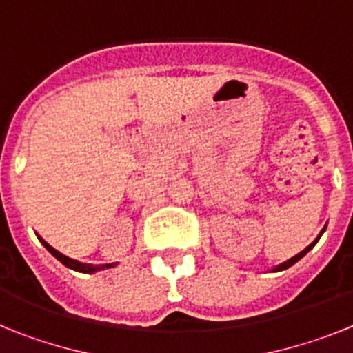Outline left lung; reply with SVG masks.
<instances>
[{
  "label": "left lung",
  "instance_id": "left-lung-1",
  "mask_svg": "<svg viewBox=\"0 0 353 353\" xmlns=\"http://www.w3.org/2000/svg\"><path fill=\"white\" fill-rule=\"evenodd\" d=\"M323 230H325V228H323ZM323 230H322V233H323ZM322 233H320V235H318V236H316V240H314L313 244H310V245H307V248H305V249H304V251H301V252H299V254H295V256H293V258H290V260H288V261H285V263H281V265H277V267H276V269H274V270H272V272H279V270H285V269H288V267H292V265H293V263H297V261H299V260H301V258H302V256H304L305 252L310 251V249H311V248H313V245H314V244H316L318 240H320V236H322Z\"/></svg>",
  "mask_w": 353,
  "mask_h": 353
}]
</instances>
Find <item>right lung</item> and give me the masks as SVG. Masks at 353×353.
<instances>
[{
  "label": "right lung",
  "instance_id": "obj_1",
  "mask_svg": "<svg viewBox=\"0 0 353 353\" xmlns=\"http://www.w3.org/2000/svg\"><path fill=\"white\" fill-rule=\"evenodd\" d=\"M39 240H40V242H42V244H43V248H46V249H48L49 252H51L52 256H54V258H58V260H60L61 263L65 265V267H68V269H72V270H77V272H86V274H92V272H97V270H102V269H109V267H114L113 263L101 265V267H93V265L81 263V261H77V260H72V258H68V256H65V254H61L60 251H56L54 248H51V245H49L48 242H46V240H43V239H40V236H39Z\"/></svg>",
  "mask_w": 353,
  "mask_h": 353
}]
</instances>
